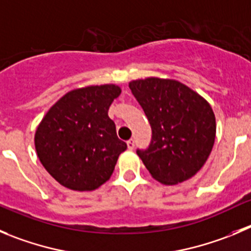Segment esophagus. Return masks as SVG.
Returning a JSON list of instances; mask_svg holds the SVG:
<instances>
[{"label":"esophagus","instance_id":"obj_1","mask_svg":"<svg viewBox=\"0 0 251 251\" xmlns=\"http://www.w3.org/2000/svg\"><path fill=\"white\" fill-rule=\"evenodd\" d=\"M127 147L130 150H133V147H135V140H133V139L128 140V141H127Z\"/></svg>","mask_w":251,"mask_h":251}]
</instances>
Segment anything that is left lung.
<instances>
[{
  "instance_id": "obj_1",
  "label": "left lung",
  "mask_w": 251,
  "mask_h": 251,
  "mask_svg": "<svg viewBox=\"0 0 251 251\" xmlns=\"http://www.w3.org/2000/svg\"><path fill=\"white\" fill-rule=\"evenodd\" d=\"M128 88L152 128L149 149L137 150L149 172L168 186L192 178L214 145L217 126L209 102L173 79H137Z\"/></svg>"
}]
</instances>
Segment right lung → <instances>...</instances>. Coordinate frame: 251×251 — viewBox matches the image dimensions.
Wrapping results in <instances>:
<instances>
[{
  "mask_svg": "<svg viewBox=\"0 0 251 251\" xmlns=\"http://www.w3.org/2000/svg\"><path fill=\"white\" fill-rule=\"evenodd\" d=\"M120 94L115 84L74 89L42 119L34 135L37 156L65 188L94 191L111 177L119 156L127 149L107 115Z\"/></svg>",
  "mask_w": 251,
  "mask_h": 251,
  "instance_id": "obj_1",
  "label": "right lung"
}]
</instances>
